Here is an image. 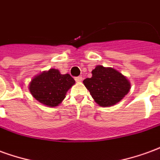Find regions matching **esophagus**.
I'll list each match as a JSON object with an SVG mask.
<instances>
[{
	"label": "esophagus",
	"mask_w": 160,
	"mask_h": 160,
	"mask_svg": "<svg viewBox=\"0 0 160 160\" xmlns=\"http://www.w3.org/2000/svg\"><path fill=\"white\" fill-rule=\"evenodd\" d=\"M82 80H83V78H82L81 75H80V76L75 77V80H76L77 82H80V81H82Z\"/></svg>",
	"instance_id": "1"
}]
</instances>
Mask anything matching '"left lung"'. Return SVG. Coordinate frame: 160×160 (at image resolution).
Listing matches in <instances>:
<instances>
[{"label": "left lung", "mask_w": 160, "mask_h": 160, "mask_svg": "<svg viewBox=\"0 0 160 160\" xmlns=\"http://www.w3.org/2000/svg\"><path fill=\"white\" fill-rule=\"evenodd\" d=\"M92 76L83 83L94 101L102 107H109L120 102L130 90V83L126 77L112 68L98 65Z\"/></svg>", "instance_id": "left-lung-1"}]
</instances>
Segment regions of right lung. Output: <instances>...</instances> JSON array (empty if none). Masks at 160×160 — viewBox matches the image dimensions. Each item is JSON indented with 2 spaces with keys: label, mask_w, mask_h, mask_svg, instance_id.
Masks as SVG:
<instances>
[{
  "label": "right lung",
  "mask_w": 160,
  "mask_h": 160,
  "mask_svg": "<svg viewBox=\"0 0 160 160\" xmlns=\"http://www.w3.org/2000/svg\"><path fill=\"white\" fill-rule=\"evenodd\" d=\"M74 83L70 74H61L57 69L51 68L34 77L29 85V90L41 104L55 107L62 102L67 92Z\"/></svg>",
  "instance_id": "1"
}]
</instances>
